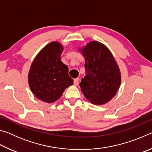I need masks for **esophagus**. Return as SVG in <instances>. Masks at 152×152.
Wrapping results in <instances>:
<instances>
[{"mask_svg": "<svg viewBox=\"0 0 152 152\" xmlns=\"http://www.w3.org/2000/svg\"><path fill=\"white\" fill-rule=\"evenodd\" d=\"M78 83H79V78H75L74 80V84L75 86H77L78 84Z\"/></svg>", "mask_w": 152, "mask_h": 152, "instance_id": "esophagus-1", "label": "esophagus"}]
</instances>
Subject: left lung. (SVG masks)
Segmentation results:
<instances>
[{"label": "left lung", "mask_w": 152, "mask_h": 152, "mask_svg": "<svg viewBox=\"0 0 152 152\" xmlns=\"http://www.w3.org/2000/svg\"><path fill=\"white\" fill-rule=\"evenodd\" d=\"M85 59L86 76L81 80V91L92 104L101 105L111 100L119 90L121 75L110 51L96 41L79 49Z\"/></svg>", "instance_id": "8db88e82"}]
</instances>
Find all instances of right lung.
<instances>
[{
  "label": "right lung",
  "mask_w": 152,
  "mask_h": 152,
  "mask_svg": "<svg viewBox=\"0 0 152 152\" xmlns=\"http://www.w3.org/2000/svg\"><path fill=\"white\" fill-rule=\"evenodd\" d=\"M63 46L58 42L46 45L30 67L28 81L37 99L48 103L58 100L64 91L73 84L68 75V68L61 60Z\"/></svg>",
  "instance_id": "right-lung-1"
}]
</instances>
